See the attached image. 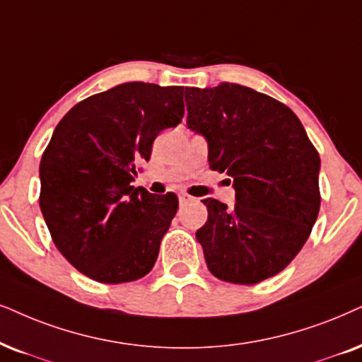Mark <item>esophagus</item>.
I'll return each instance as SVG.
<instances>
[{
	"instance_id": "34e87169",
	"label": "esophagus",
	"mask_w": 362,
	"mask_h": 362,
	"mask_svg": "<svg viewBox=\"0 0 362 362\" xmlns=\"http://www.w3.org/2000/svg\"><path fill=\"white\" fill-rule=\"evenodd\" d=\"M178 200H180V204H189V202H194V197L185 194V192H180V194H178Z\"/></svg>"
}]
</instances>
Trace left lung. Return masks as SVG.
<instances>
[{
  "mask_svg": "<svg viewBox=\"0 0 362 362\" xmlns=\"http://www.w3.org/2000/svg\"><path fill=\"white\" fill-rule=\"evenodd\" d=\"M187 125L205 136L209 165L234 180L235 205L205 199L195 232L209 271L257 284L299 254L321 207V158L289 107L249 86L185 88ZM230 178H227L230 182Z\"/></svg>",
  "mask_w": 362,
  "mask_h": 362,
  "instance_id": "left-lung-1",
  "label": "left lung"
}]
</instances>
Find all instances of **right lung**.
<instances>
[{
    "label": "right lung",
    "mask_w": 362,
    "mask_h": 362,
    "mask_svg": "<svg viewBox=\"0 0 362 362\" xmlns=\"http://www.w3.org/2000/svg\"><path fill=\"white\" fill-rule=\"evenodd\" d=\"M184 107V86L130 81L76 103L54 128L40 163V207L57 249L86 277L122 284L152 271L178 199L130 184Z\"/></svg>",
    "instance_id": "right-lung-1"
}]
</instances>
